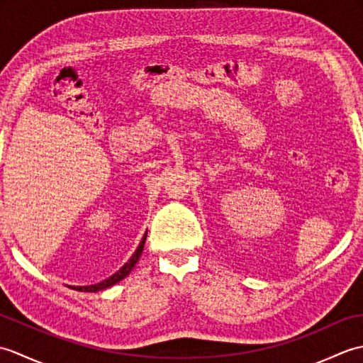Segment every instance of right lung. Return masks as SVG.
<instances>
[{"label":"right lung","mask_w":363,"mask_h":363,"mask_svg":"<svg viewBox=\"0 0 363 363\" xmlns=\"http://www.w3.org/2000/svg\"><path fill=\"white\" fill-rule=\"evenodd\" d=\"M145 240H146V235L142 238L140 245H138V248L135 250V252L133 254V257H130L125 265H123L117 273L112 274L111 277H107V279H104L103 282H98V284H94V285H84V287H76L74 290H79V291H99V290H104L107 287H111V285L120 282L121 279H125V277L130 273V269H133L135 267V264L138 262V259H140L142 256V251H143V246H145Z\"/></svg>","instance_id":"1"}]
</instances>
